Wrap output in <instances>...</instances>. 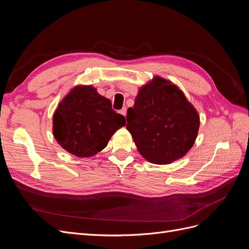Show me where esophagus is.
<instances>
[{
	"label": "esophagus",
	"mask_w": 249,
	"mask_h": 249,
	"mask_svg": "<svg viewBox=\"0 0 249 249\" xmlns=\"http://www.w3.org/2000/svg\"><path fill=\"white\" fill-rule=\"evenodd\" d=\"M120 113H122V114H123L124 116H125V115H126V108H125V107L123 108L122 110H120Z\"/></svg>",
	"instance_id": "esophagus-1"
}]
</instances>
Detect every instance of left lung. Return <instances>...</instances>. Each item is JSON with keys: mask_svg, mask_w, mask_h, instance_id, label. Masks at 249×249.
Wrapping results in <instances>:
<instances>
[{"mask_svg": "<svg viewBox=\"0 0 249 249\" xmlns=\"http://www.w3.org/2000/svg\"><path fill=\"white\" fill-rule=\"evenodd\" d=\"M126 123V130L144 159L169 164L193 146L199 115L178 86L155 77L140 88L134 107L127 109Z\"/></svg>", "mask_w": 249, "mask_h": 249, "instance_id": "obj_1", "label": "left lung"}]
</instances>
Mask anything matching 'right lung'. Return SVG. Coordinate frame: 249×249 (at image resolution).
Returning a JSON list of instances; mask_svg holds the SVG:
<instances>
[{"label":"right lung","mask_w":249,"mask_h":249,"mask_svg":"<svg viewBox=\"0 0 249 249\" xmlns=\"http://www.w3.org/2000/svg\"><path fill=\"white\" fill-rule=\"evenodd\" d=\"M125 124L124 115L92 86H77L53 116V134L65 150L79 158L91 157L107 146L111 136Z\"/></svg>","instance_id":"obj_1"}]
</instances>
